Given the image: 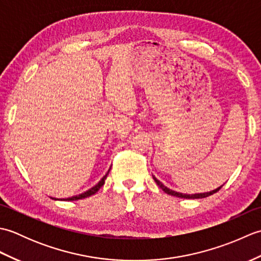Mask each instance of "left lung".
Listing matches in <instances>:
<instances>
[{"instance_id":"8db88e82","label":"left lung","mask_w":261,"mask_h":261,"mask_svg":"<svg viewBox=\"0 0 261 261\" xmlns=\"http://www.w3.org/2000/svg\"><path fill=\"white\" fill-rule=\"evenodd\" d=\"M153 177V179H154V181H156V184L162 188V190L165 192V193H167V194H169V195H171V196H176V197H180V198H204V197H207V196H210V195H213L214 193H216L218 192L221 187L222 186H220L219 188H216V190H213V191H211V192H207V193H198V194H182V193H179V192H175V191H173V190H170V188H168L167 186H165L162 181L160 180H158L156 177L154 176H152Z\"/></svg>"}]
</instances>
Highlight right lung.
Listing matches in <instances>:
<instances>
[{"instance_id":"right-lung-1","label":"right lung","mask_w":261,"mask_h":261,"mask_svg":"<svg viewBox=\"0 0 261 261\" xmlns=\"http://www.w3.org/2000/svg\"><path fill=\"white\" fill-rule=\"evenodd\" d=\"M110 171V170H109ZM109 171H108V174H109ZM108 174L105 175L103 178L99 180L97 184L95 185V186H93L91 190H88V191H86V192H84V193H82V194H80V195H76V196H73V197H69V198H67L66 199V201H77V199H82V198H85V197H88V196H91V195H93V194H95L99 188H101L102 186H103V184H104V179L107 178V176H108Z\"/></svg>"}]
</instances>
